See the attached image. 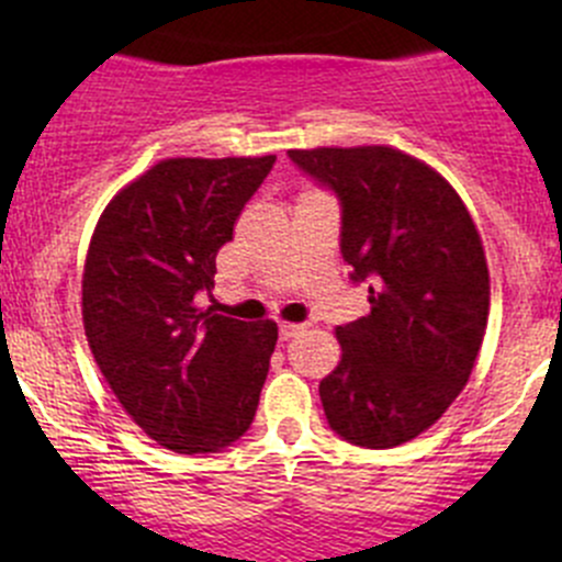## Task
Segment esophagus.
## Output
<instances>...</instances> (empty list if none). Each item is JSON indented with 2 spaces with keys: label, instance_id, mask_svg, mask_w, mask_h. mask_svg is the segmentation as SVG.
I'll list each match as a JSON object with an SVG mask.
<instances>
[{
  "label": "esophagus",
  "instance_id": "obj_1",
  "mask_svg": "<svg viewBox=\"0 0 562 562\" xmlns=\"http://www.w3.org/2000/svg\"><path fill=\"white\" fill-rule=\"evenodd\" d=\"M304 326H299V323H280V339H291L296 337L299 331H302Z\"/></svg>",
  "mask_w": 562,
  "mask_h": 562
}]
</instances>
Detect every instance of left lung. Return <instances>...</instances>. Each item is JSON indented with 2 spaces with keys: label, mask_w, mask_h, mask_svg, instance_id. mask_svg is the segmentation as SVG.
<instances>
[{
  "label": "left lung",
  "mask_w": 562,
  "mask_h": 562,
  "mask_svg": "<svg viewBox=\"0 0 562 562\" xmlns=\"http://www.w3.org/2000/svg\"><path fill=\"white\" fill-rule=\"evenodd\" d=\"M342 201V258L370 280V315L337 326L342 356L321 381L337 435L391 449L427 432L473 372L490 317L479 228L435 168L394 146L291 149Z\"/></svg>",
  "instance_id": "1"
}]
</instances>
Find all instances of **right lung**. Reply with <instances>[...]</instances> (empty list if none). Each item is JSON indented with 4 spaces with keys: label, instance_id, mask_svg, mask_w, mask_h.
Masks as SVG:
<instances>
[{
    "label": "right lung",
    "instance_id": "right-lung-1",
    "mask_svg": "<svg viewBox=\"0 0 562 562\" xmlns=\"http://www.w3.org/2000/svg\"><path fill=\"white\" fill-rule=\"evenodd\" d=\"M277 157H168L124 184L87 249L81 315L119 405L162 449L206 454L258 411L277 323L198 307Z\"/></svg>",
    "mask_w": 562,
    "mask_h": 562
}]
</instances>
